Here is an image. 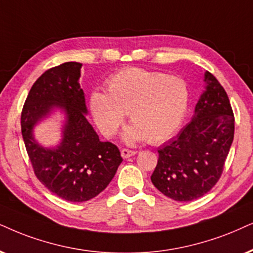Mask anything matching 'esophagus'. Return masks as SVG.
Returning <instances> with one entry per match:
<instances>
[{
  "label": "esophagus",
  "instance_id": "obj_1",
  "mask_svg": "<svg viewBox=\"0 0 253 253\" xmlns=\"http://www.w3.org/2000/svg\"><path fill=\"white\" fill-rule=\"evenodd\" d=\"M136 150H132V149H127V148H124L121 150V156H123L124 159H128L130 156H134L136 154Z\"/></svg>",
  "mask_w": 253,
  "mask_h": 253
}]
</instances>
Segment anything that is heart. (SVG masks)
Segmentation results:
<instances>
[{"mask_svg": "<svg viewBox=\"0 0 253 253\" xmlns=\"http://www.w3.org/2000/svg\"><path fill=\"white\" fill-rule=\"evenodd\" d=\"M106 92L94 91L89 97L94 123L111 136L128 113L133 126L124 134L127 141L142 137L150 143L166 141L180 127L190 100L183 78L140 68H125L110 76Z\"/></svg>", "mask_w": 253, "mask_h": 253, "instance_id": "heart-1", "label": "heart"}]
</instances>
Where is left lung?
Returning a JSON list of instances; mask_svg holds the SVG:
<instances>
[{"instance_id": "obj_1", "label": "left lung", "mask_w": 253, "mask_h": 253, "mask_svg": "<svg viewBox=\"0 0 253 253\" xmlns=\"http://www.w3.org/2000/svg\"><path fill=\"white\" fill-rule=\"evenodd\" d=\"M206 91L189 124L160 148L153 184L166 196L189 202L217 183L235 134V117L225 89L210 72L204 73Z\"/></svg>"}]
</instances>
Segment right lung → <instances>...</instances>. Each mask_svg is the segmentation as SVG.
Returning <instances> with one entry per match:
<instances>
[{"instance_id":"add662e5","label":"right lung","mask_w":253,"mask_h":253,"mask_svg":"<svg viewBox=\"0 0 253 253\" xmlns=\"http://www.w3.org/2000/svg\"><path fill=\"white\" fill-rule=\"evenodd\" d=\"M83 64L68 62L49 69L35 82L21 114L25 148L35 175L51 193L70 202H85L110 184L123 158L112 142H103L86 119L85 94L79 84ZM55 108L66 113L63 139L53 149L41 146L33 127Z\"/></svg>"}]
</instances>
